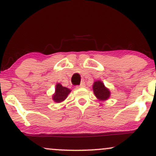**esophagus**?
<instances>
[{
	"mask_svg": "<svg viewBox=\"0 0 156 156\" xmlns=\"http://www.w3.org/2000/svg\"><path fill=\"white\" fill-rule=\"evenodd\" d=\"M85 87V82L82 81L79 86H77V88H79V87H81L82 88V87Z\"/></svg>",
	"mask_w": 156,
	"mask_h": 156,
	"instance_id": "obj_1",
	"label": "esophagus"
}]
</instances>
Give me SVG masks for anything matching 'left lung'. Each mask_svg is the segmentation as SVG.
I'll return each mask as SVG.
<instances>
[{
  "mask_svg": "<svg viewBox=\"0 0 156 156\" xmlns=\"http://www.w3.org/2000/svg\"><path fill=\"white\" fill-rule=\"evenodd\" d=\"M93 91L97 98L101 101H105L110 97V91L105 88L104 84L100 80L93 84Z\"/></svg>",
  "mask_w": 156,
  "mask_h": 156,
  "instance_id": "obj_1",
  "label": "left lung"
}]
</instances>
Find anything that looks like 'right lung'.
<instances>
[{
	"mask_svg": "<svg viewBox=\"0 0 156 156\" xmlns=\"http://www.w3.org/2000/svg\"><path fill=\"white\" fill-rule=\"evenodd\" d=\"M70 92V89L62 87V84L57 83L56 88H55V92L53 96V101L56 102V103H60V102L64 101Z\"/></svg>",
	"mask_w": 156,
	"mask_h": 156,
	"instance_id": "add662e5",
	"label": "right lung"
}]
</instances>
